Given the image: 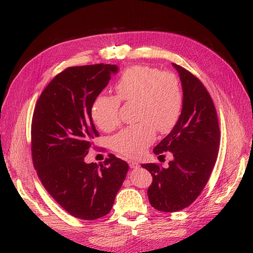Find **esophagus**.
<instances>
[{
    "label": "esophagus",
    "instance_id": "34e87169",
    "mask_svg": "<svg viewBox=\"0 0 253 253\" xmlns=\"http://www.w3.org/2000/svg\"><path fill=\"white\" fill-rule=\"evenodd\" d=\"M128 164H129L130 168H132V169L139 167V164H138L137 162H135V161H132V160H129V161H128Z\"/></svg>",
    "mask_w": 253,
    "mask_h": 253
}]
</instances>
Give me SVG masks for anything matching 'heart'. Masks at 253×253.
<instances>
[{"instance_id":"heart-1","label":"heart","mask_w":253,"mask_h":253,"mask_svg":"<svg viewBox=\"0 0 253 253\" xmlns=\"http://www.w3.org/2000/svg\"><path fill=\"white\" fill-rule=\"evenodd\" d=\"M116 97L98 96L92 105V117L99 128L110 131L119 126L120 101L136 103L139 124L123 129L112 140V148L127 157H137L155 140V130L170 131L183 106L181 83L176 74L147 65L127 68L114 86Z\"/></svg>"}]
</instances>
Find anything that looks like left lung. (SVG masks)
<instances>
[{
	"mask_svg": "<svg viewBox=\"0 0 253 253\" xmlns=\"http://www.w3.org/2000/svg\"><path fill=\"white\" fill-rule=\"evenodd\" d=\"M172 65L182 84V111L153 152L159 155L169 151L173 160L167 168L156 163L141 165L153 177L147 190L149 202L163 212L182 210L199 196L217 159L220 142L218 118L208 91L188 70Z\"/></svg>",
	"mask_w": 253,
	"mask_h": 253,
	"instance_id": "8db88e82",
	"label": "left lung"
}]
</instances>
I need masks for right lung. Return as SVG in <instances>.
Listing matches in <instances>:
<instances>
[{"mask_svg":"<svg viewBox=\"0 0 253 253\" xmlns=\"http://www.w3.org/2000/svg\"><path fill=\"white\" fill-rule=\"evenodd\" d=\"M117 72L110 64L69 67L48 84L34 110V167L49 194L76 218L94 220L109 213L129 168L113 154L100 165L84 161L99 136L92 105Z\"/></svg>","mask_w":253,"mask_h":253,"instance_id":"right-lung-1","label":"right lung"}]
</instances>
